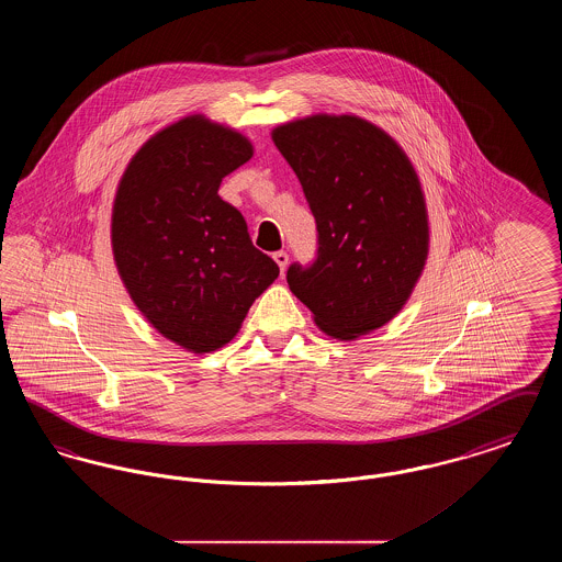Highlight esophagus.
<instances>
[{
	"label": "esophagus",
	"mask_w": 562,
	"mask_h": 562,
	"mask_svg": "<svg viewBox=\"0 0 562 562\" xmlns=\"http://www.w3.org/2000/svg\"><path fill=\"white\" fill-rule=\"evenodd\" d=\"M273 261L278 263L280 271L284 273V269L289 266V252H286V250H278V252H273Z\"/></svg>",
	"instance_id": "obj_1"
}]
</instances>
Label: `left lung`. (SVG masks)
<instances>
[{"label": "left lung", "mask_w": 562, "mask_h": 562, "mask_svg": "<svg viewBox=\"0 0 562 562\" xmlns=\"http://www.w3.org/2000/svg\"><path fill=\"white\" fill-rule=\"evenodd\" d=\"M273 143L316 218L318 248L286 282L324 333L353 339L392 321L428 257L419 179L390 134L356 115H312Z\"/></svg>", "instance_id": "1"}]
</instances>
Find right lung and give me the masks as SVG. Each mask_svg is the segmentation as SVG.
<instances>
[{
  "label": "right lung",
  "mask_w": 562,
  "mask_h": 562,
  "mask_svg": "<svg viewBox=\"0 0 562 562\" xmlns=\"http://www.w3.org/2000/svg\"><path fill=\"white\" fill-rule=\"evenodd\" d=\"M250 158L241 134L193 115L138 149L115 195L111 241L128 293L154 328L195 353L232 341L280 273L218 195Z\"/></svg>",
  "instance_id": "1"
}]
</instances>
